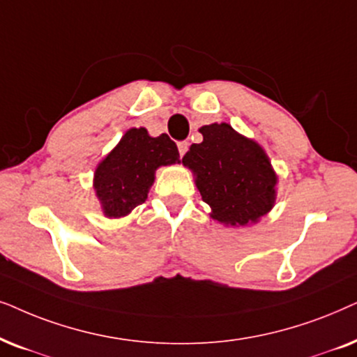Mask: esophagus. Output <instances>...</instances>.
I'll return each mask as SVG.
<instances>
[{
  "instance_id": "34e87169",
  "label": "esophagus",
  "mask_w": 357,
  "mask_h": 357,
  "mask_svg": "<svg viewBox=\"0 0 357 357\" xmlns=\"http://www.w3.org/2000/svg\"><path fill=\"white\" fill-rule=\"evenodd\" d=\"M188 149H189L188 142H179V144H178V150H179V155H181V156L186 155Z\"/></svg>"
}]
</instances>
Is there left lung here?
<instances>
[{
    "mask_svg": "<svg viewBox=\"0 0 357 357\" xmlns=\"http://www.w3.org/2000/svg\"><path fill=\"white\" fill-rule=\"evenodd\" d=\"M204 140L192 144L183 165L192 171L211 217L225 227L258 223L275 204L278 174L263 146L230 123L202 126Z\"/></svg>",
    "mask_w": 357,
    "mask_h": 357,
    "instance_id": "obj_1",
    "label": "left lung"
}]
</instances>
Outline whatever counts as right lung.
I'll list each match as a JSON object with an SVG mask.
<instances>
[{"label":"right lung","mask_w":357,"mask_h":357,"mask_svg":"<svg viewBox=\"0 0 357 357\" xmlns=\"http://www.w3.org/2000/svg\"><path fill=\"white\" fill-rule=\"evenodd\" d=\"M178 146L166 134L150 137L145 127H132L94 171L93 188L104 217H127L144 204L160 166L179 163Z\"/></svg>","instance_id":"obj_1"}]
</instances>
